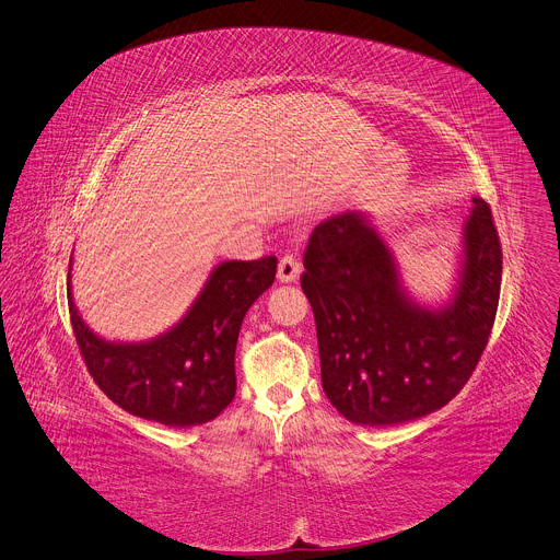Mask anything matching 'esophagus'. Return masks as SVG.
Returning <instances> with one entry per match:
<instances>
[{"label":"esophagus","instance_id":"esophagus-1","mask_svg":"<svg viewBox=\"0 0 560 560\" xmlns=\"http://www.w3.org/2000/svg\"><path fill=\"white\" fill-rule=\"evenodd\" d=\"M299 275H301V264H299V259H296L294 255L281 257L279 270H277L279 281H281V283H292V281L299 279Z\"/></svg>","mask_w":560,"mask_h":560}]
</instances>
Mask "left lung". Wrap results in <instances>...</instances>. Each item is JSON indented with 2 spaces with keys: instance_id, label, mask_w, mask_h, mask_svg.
Masks as SVG:
<instances>
[{
  "instance_id": "left-lung-1",
  "label": "left lung",
  "mask_w": 560,
  "mask_h": 560,
  "mask_svg": "<svg viewBox=\"0 0 560 560\" xmlns=\"http://www.w3.org/2000/svg\"><path fill=\"white\" fill-rule=\"evenodd\" d=\"M303 266L323 390L345 419L399 425L441 410L463 390L487 349L502 285V246L482 198H474L465 220L458 283L439 307L410 296L364 211L320 222Z\"/></svg>"
}]
</instances>
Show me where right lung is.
Masks as SVG:
<instances>
[{
	"label": "right lung",
	"instance_id": "1",
	"mask_svg": "<svg viewBox=\"0 0 560 560\" xmlns=\"http://www.w3.org/2000/svg\"><path fill=\"white\" fill-rule=\"evenodd\" d=\"M277 257L218 264L187 314L145 342H108L67 303L75 342L100 390L121 410L167 428L215 419L235 397V347L248 307L272 285Z\"/></svg>",
	"mask_w": 560,
	"mask_h": 560
}]
</instances>
